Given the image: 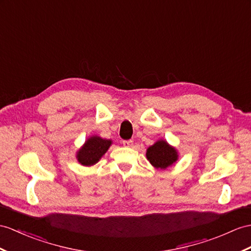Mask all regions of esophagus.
Wrapping results in <instances>:
<instances>
[{
	"label": "esophagus",
	"instance_id": "34e87169",
	"mask_svg": "<svg viewBox=\"0 0 251 251\" xmlns=\"http://www.w3.org/2000/svg\"><path fill=\"white\" fill-rule=\"evenodd\" d=\"M133 143L134 142L132 139H129V140H124V142H122V145H124L125 147H132Z\"/></svg>",
	"mask_w": 251,
	"mask_h": 251
}]
</instances>
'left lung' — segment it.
<instances>
[{"label": "left lung", "instance_id": "8db88e82", "mask_svg": "<svg viewBox=\"0 0 251 251\" xmlns=\"http://www.w3.org/2000/svg\"><path fill=\"white\" fill-rule=\"evenodd\" d=\"M146 157L154 168L165 170L179 160V153L174 146L167 143V140L158 139L147 149Z\"/></svg>", "mask_w": 251, "mask_h": 251}]
</instances>
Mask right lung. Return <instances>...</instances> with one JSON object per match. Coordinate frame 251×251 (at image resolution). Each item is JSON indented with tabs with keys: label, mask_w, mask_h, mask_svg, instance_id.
Segmentation results:
<instances>
[{
	"label": "right lung",
	"mask_w": 251,
	"mask_h": 251,
	"mask_svg": "<svg viewBox=\"0 0 251 251\" xmlns=\"http://www.w3.org/2000/svg\"><path fill=\"white\" fill-rule=\"evenodd\" d=\"M112 144V139L91 135L85 140L84 145L76 151V160L83 166H93L101 160V157L106 153Z\"/></svg>",
	"instance_id": "add662e5"
}]
</instances>
